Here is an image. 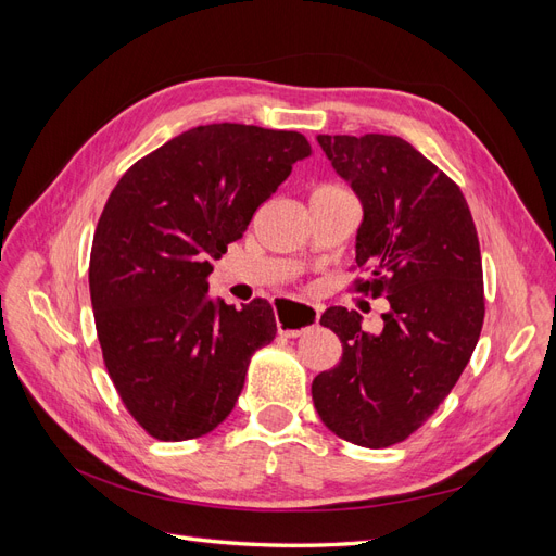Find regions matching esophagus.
Wrapping results in <instances>:
<instances>
[{"label": "esophagus", "instance_id": "esophagus-1", "mask_svg": "<svg viewBox=\"0 0 556 556\" xmlns=\"http://www.w3.org/2000/svg\"><path fill=\"white\" fill-rule=\"evenodd\" d=\"M319 319V308L311 304H299V301H280L276 306V325L278 331L288 339L301 336L306 329L315 327Z\"/></svg>", "mask_w": 556, "mask_h": 556}]
</instances>
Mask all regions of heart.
Returning a JSON list of instances; mask_svg holds the SVG:
<instances>
[{"instance_id": "obj_1", "label": "heart", "mask_w": 556, "mask_h": 556, "mask_svg": "<svg viewBox=\"0 0 556 556\" xmlns=\"http://www.w3.org/2000/svg\"><path fill=\"white\" fill-rule=\"evenodd\" d=\"M323 190H331V188H317L315 192H323ZM315 192H313V194H315Z\"/></svg>"}]
</instances>
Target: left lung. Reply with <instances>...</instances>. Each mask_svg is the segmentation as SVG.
Returning a JSON list of instances; mask_svg holds the SVG:
<instances>
[{"mask_svg": "<svg viewBox=\"0 0 556 556\" xmlns=\"http://www.w3.org/2000/svg\"><path fill=\"white\" fill-rule=\"evenodd\" d=\"M319 148L357 194V266L371 280L357 290L384 294L382 331L362 315L327 308L343 357L313 380L319 419L343 441L390 447L406 441L457 384L484 319L478 231L462 190L419 150L387 134H319Z\"/></svg>", "mask_w": 556, "mask_h": 556, "instance_id": "8db88e82", "label": "left lung"}]
</instances>
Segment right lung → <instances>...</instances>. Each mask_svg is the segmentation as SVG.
Masks as SVG:
<instances>
[{
	"mask_svg": "<svg viewBox=\"0 0 556 556\" xmlns=\"http://www.w3.org/2000/svg\"><path fill=\"white\" fill-rule=\"evenodd\" d=\"M299 131L217 123L178 134L117 180L99 217L90 296L109 376L157 441L213 431L237 403L252 352L276 336L264 299L211 296L213 260L311 157Z\"/></svg>",
	"mask_w": 556,
	"mask_h": 556,
	"instance_id": "obj_1",
	"label": "right lung"
}]
</instances>
